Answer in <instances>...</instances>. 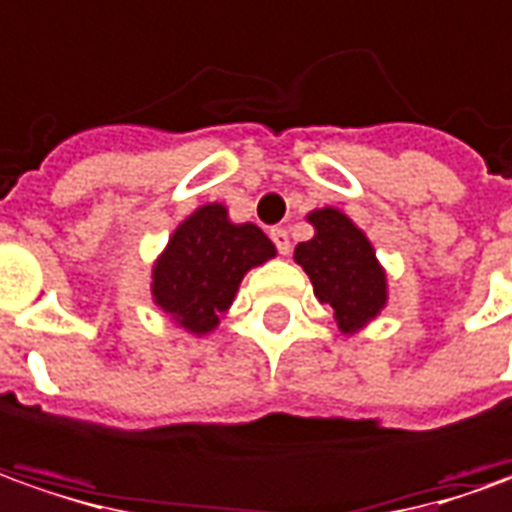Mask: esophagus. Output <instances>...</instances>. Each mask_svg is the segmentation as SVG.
<instances>
[{
    "mask_svg": "<svg viewBox=\"0 0 512 512\" xmlns=\"http://www.w3.org/2000/svg\"><path fill=\"white\" fill-rule=\"evenodd\" d=\"M269 235H272L274 246H277V252H280V255H289V249H291V246H289V232H286L283 226H274Z\"/></svg>",
    "mask_w": 512,
    "mask_h": 512,
    "instance_id": "obj_1",
    "label": "esophagus"
}]
</instances>
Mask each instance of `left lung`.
<instances>
[{
    "label": "left lung",
    "mask_w": 512,
    "mask_h": 512,
    "mask_svg": "<svg viewBox=\"0 0 512 512\" xmlns=\"http://www.w3.org/2000/svg\"><path fill=\"white\" fill-rule=\"evenodd\" d=\"M309 223L314 238L297 243L294 260L309 274L317 300L334 311L340 331L351 334L385 306V272L374 246L340 209H317L309 215Z\"/></svg>",
    "instance_id": "1"
}]
</instances>
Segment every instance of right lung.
I'll return each instance as SVG.
<instances>
[{
	"mask_svg": "<svg viewBox=\"0 0 512 512\" xmlns=\"http://www.w3.org/2000/svg\"><path fill=\"white\" fill-rule=\"evenodd\" d=\"M274 257L255 223H232L226 206L206 203L169 238L152 269V297L178 326L206 334L221 323L243 274Z\"/></svg>",
	"mask_w": 512,
	"mask_h": 512,
	"instance_id": "add662e5",
	"label": "right lung"
}]
</instances>
